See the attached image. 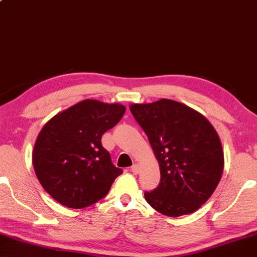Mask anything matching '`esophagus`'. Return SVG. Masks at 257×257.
I'll use <instances>...</instances> for the list:
<instances>
[{
    "label": "esophagus",
    "instance_id": "1",
    "mask_svg": "<svg viewBox=\"0 0 257 257\" xmlns=\"http://www.w3.org/2000/svg\"><path fill=\"white\" fill-rule=\"evenodd\" d=\"M131 171L134 173V175H138V173L140 172V165L138 163H134L131 168Z\"/></svg>",
    "mask_w": 257,
    "mask_h": 257
}]
</instances>
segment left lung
<instances>
[{"mask_svg":"<svg viewBox=\"0 0 257 257\" xmlns=\"http://www.w3.org/2000/svg\"><path fill=\"white\" fill-rule=\"evenodd\" d=\"M130 110L160 165L161 181L145 193L146 201L169 217L196 211L223 175L224 152L214 126L196 110L168 98L133 103Z\"/></svg>","mask_w":257,"mask_h":257,"instance_id":"8db88e82","label":"left lung"}]
</instances>
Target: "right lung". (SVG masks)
Listing matches in <instances>:
<instances>
[{"label": "right lung", "instance_id": "right-lung-1", "mask_svg": "<svg viewBox=\"0 0 257 257\" xmlns=\"http://www.w3.org/2000/svg\"><path fill=\"white\" fill-rule=\"evenodd\" d=\"M125 110L123 104L88 98L58 112L41 128L32 154L34 171L58 203L81 209L108 194L123 171L112 164L101 138Z\"/></svg>", "mask_w": 257, "mask_h": 257}]
</instances>
